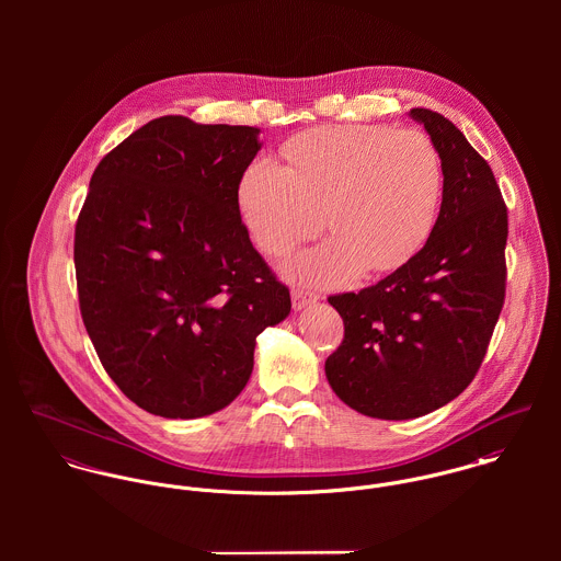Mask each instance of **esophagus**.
Masks as SVG:
<instances>
[{
    "mask_svg": "<svg viewBox=\"0 0 561 561\" xmlns=\"http://www.w3.org/2000/svg\"><path fill=\"white\" fill-rule=\"evenodd\" d=\"M291 300H294V309H305L307 305H313V302H318L320 300V296L318 294H313V291H307V289H300V287H296V289H291Z\"/></svg>",
    "mask_w": 561,
    "mask_h": 561,
    "instance_id": "esophagus-1",
    "label": "esophagus"
}]
</instances>
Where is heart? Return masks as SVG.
Here are the masks:
<instances>
[{
    "label": "heart",
    "mask_w": 561,
    "mask_h": 561,
    "mask_svg": "<svg viewBox=\"0 0 561 561\" xmlns=\"http://www.w3.org/2000/svg\"><path fill=\"white\" fill-rule=\"evenodd\" d=\"M285 165L254 160L238 183L241 220L265 254H285L323 227L334 238L283 272L330 285L403 265L427 240L443 194V160L421 131L323 125L283 147Z\"/></svg>",
    "instance_id": "obj_1"
}]
</instances>
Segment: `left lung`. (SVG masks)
I'll use <instances>...</instances> for the list:
<instances>
[{"mask_svg":"<svg viewBox=\"0 0 561 561\" xmlns=\"http://www.w3.org/2000/svg\"><path fill=\"white\" fill-rule=\"evenodd\" d=\"M443 160V203L425 245L393 274L328 302L345 332L325 360L339 400L414 419L476 378L505 300L507 207L488 161L443 114L414 107Z\"/></svg>","mask_w":561,"mask_h":561,"instance_id":"8db88e82","label":"left lung"}]
</instances>
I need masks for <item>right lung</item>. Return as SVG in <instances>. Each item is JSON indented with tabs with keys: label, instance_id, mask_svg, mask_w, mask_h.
<instances>
[{
	"label": "right lung",
	"instance_id": "add662e5",
	"mask_svg": "<svg viewBox=\"0 0 561 561\" xmlns=\"http://www.w3.org/2000/svg\"><path fill=\"white\" fill-rule=\"evenodd\" d=\"M259 131L161 116L90 179L73 248L81 320L107 376L151 414L229 405L256 336L291 311L238 205Z\"/></svg>",
	"mask_w": 561,
	"mask_h": 561
}]
</instances>
